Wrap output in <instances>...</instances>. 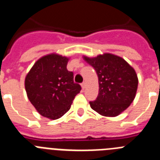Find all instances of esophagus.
<instances>
[{
    "label": "esophagus",
    "mask_w": 160,
    "mask_h": 160,
    "mask_svg": "<svg viewBox=\"0 0 160 160\" xmlns=\"http://www.w3.org/2000/svg\"><path fill=\"white\" fill-rule=\"evenodd\" d=\"M86 87H87V83H86V82H82V88L83 90H85Z\"/></svg>",
    "instance_id": "34e87169"
}]
</instances>
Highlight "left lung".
<instances>
[{"label": "left lung", "mask_w": 160, "mask_h": 160, "mask_svg": "<svg viewBox=\"0 0 160 160\" xmlns=\"http://www.w3.org/2000/svg\"><path fill=\"white\" fill-rule=\"evenodd\" d=\"M98 78V94L90 107L105 117H116L135 99L138 79L135 69L122 58L110 53L82 56Z\"/></svg>", "instance_id": "obj_1"}]
</instances>
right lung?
Here are the masks:
<instances>
[{"label":"right lung","instance_id":"obj_1","mask_svg":"<svg viewBox=\"0 0 160 160\" xmlns=\"http://www.w3.org/2000/svg\"><path fill=\"white\" fill-rule=\"evenodd\" d=\"M69 60L58 53H49L38 59L25 76L28 98L36 111L49 119L63 116L81 90V86L73 82V72L66 68Z\"/></svg>","mask_w":160,"mask_h":160}]
</instances>
